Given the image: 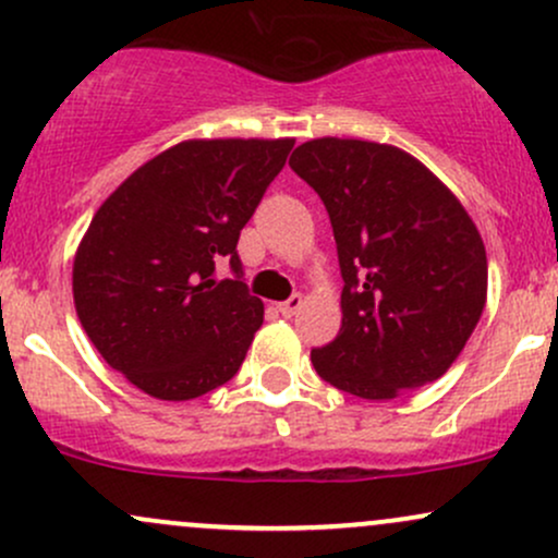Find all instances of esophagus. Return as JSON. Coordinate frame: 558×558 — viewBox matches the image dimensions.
I'll use <instances>...</instances> for the list:
<instances>
[{"label":"esophagus","instance_id":"1","mask_svg":"<svg viewBox=\"0 0 558 558\" xmlns=\"http://www.w3.org/2000/svg\"><path fill=\"white\" fill-rule=\"evenodd\" d=\"M301 306H304V299H301L299 293H293V296L288 299V301H280L278 312H280V315H283V317H293V315H296V312L301 310Z\"/></svg>","mask_w":558,"mask_h":558}]
</instances>
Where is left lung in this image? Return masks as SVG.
<instances>
[{
  "mask_svg": "<svg viewBox=\"0 0 558 558\" xmlns=\"http://www.w3.org/2000/svg\"><path fill=\"white\" fill-rule=\"evenodd\" d=\"M291 170L323 198L341 262V332L312 351L317 375L369 401L438 380L485 299L480 230L417 157L360 138H312Z\"/></svg>",
  "mask_w": 558,
  "mask_h": 558,
  "instance_id": "left-lung-1",
  "label": "left lung"
}]
</instances>
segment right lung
I'll return each instance as SVG.
<instances>
[{
  "instance_id": "obj_1",
  "label": "right lung",
  "mask_w": 558,
  "mask_h": 558,
  "mask_svg": "<svg viewBox=\"0 0 558 558\" xmlns=\"http://www.w3.org/2000/svg\"><path fill=\"white\" fill-rule=\"evenodd\" d=\"M293 138H189L159 151L96 209L73 259L78 319L144 393L189 401L239 373L265 317L241 280H217Z\"/></svg>"
}]
</instances>
